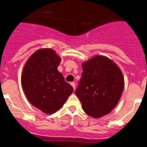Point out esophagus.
I'll list each match as a JSON object with an SVG mask.
<instances>
[{"instance_id": "1", "label": "esophagus", "mask_w": 147, "mask_h": 147, "mask_svg": "<svg viewBox=\"0 0 147 147\" xmlns=\"http://www.w3.org/2000/svg\"><path fill=\"white\" fill-rule=\"evenodd\" d=\"M71 86L73 87V88H74V90H75V88H76V85H75V83L74 82H71Z\"/></svg>"}]
</instances>
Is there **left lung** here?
<instances>
[{
    "instance_id": "left-lung-1",
    "label": "left lung",
    "mask_w": 147,
    "mask_h": 147,
    "mask_svg": "<svg viewBox=\"0 0 147 147\" xmlns=\"http://www.w3.org/2000/svg\"><path fill=\"white\" fill-rule=\"evenodd\" d=\"M83 72L75 94L90 117L107 115L116 106L124 87V76L110 58L96 55L82 63Z\"/></svg>"
}]
</instances>
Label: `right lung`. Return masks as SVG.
<instances>
[{
  "label": "right lung",
  "instance_id": "add662e5",
  "mask_svg": "<svg viewBox=\"0 0 147 147\" xmlns=\"http://www.w3.org/2000/svg\"><path fill=\"white\" fill-rule=\"evenodd\" d=\"M61 58L51 49H40L23 67L21 85L28 102L44 113L52 114L63 106L73 93L57 67Z\"/></svg>",
  "mask_w": 147,
  "mask_h": 147
}]
</instances>
